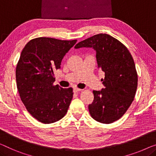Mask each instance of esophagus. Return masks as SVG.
I'll return each mask as SVG.
<instances>
[{"mask_svg":"<svg viewBox=\"0 0 156 156\" xmlns=\"http://www.w3.org/2000/svg\"><path fill=\"white\" fill-rule=\"evenodd\" d=\"M81 91H82V90L79 89V88H77V87H75L73 89V92H76V93H78V92H80Z\"/></svg>","mask_w":156,"mask_h":156,"instance_id":"obj_1","label":"esophagus"}]
</instances>
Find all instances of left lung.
Instances as JSON below:
<instances>
[{"label": "left lung", "instance_id": "1", "mask_svg": "<svg viewBox=\"0 0 156 156\" xmlns=\"http://www.w3.org/2000/svg\"><path fill=\"white\" fill-rule=\"evenodd\" d=\"M92 48L96 51L98 68L105 73L101 91L93 90L94 100L88 106L97 122L110 124L120 119L133 101L138 76L129 51L110 35L99 34L79 42L76 49Z\"/></svg>", "mask_w": 156, "mask_h": 156}]
</instances>
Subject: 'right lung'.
<instances>
[{"mask_svg":"<svg viewBox=\"0 0 156 156\" xmlns=\"http://www.w3.org/2000/svg\"><path fill=\"white\" fill-rule=\"evenodd\" d=\"M77 40L62 41L40 37L23 49L16 67V81L21 100L30 114L50 124L66 115L73 98V88L54 85V71Z\"/></svg>","mask_w":156,"mask_h":156,"instance_id":"right-lung-1","label":"right lung"}]
</instances>
